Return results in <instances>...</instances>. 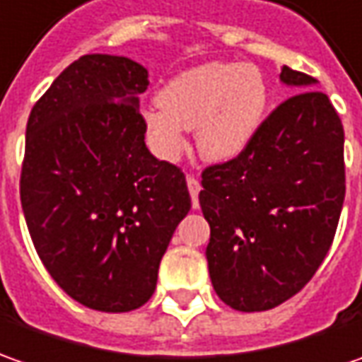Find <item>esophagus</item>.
<instances>
[{"mask_svg": "<svg viewBox=\"0 0 362 362\" xmlns=\"http://www.w3.org/2000/svg\"><path fill=\"white\" fill-rule=\"evenodd\" d=\"M186 184H188V192H190V196H192V204L198 206V194H200V180L196 178V176H188L186 178Z\"/></svg>", "mask_w": 362, "mask_h": 362, "instance_id": "obj_1", "label": "esophagus"}]
</instances>
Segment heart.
<instances>
[{
    "instance_id": "obj_1",
    "label": "heart",
    "mask_w": 362,
    "mask_h": 362,
    "mask_svg": "<svg viewBox=\"0 0 362 362\" xmlns=\"http://www.w3.org/2000/svg\"><path fill=\"white\" fill-rule=\"evenodd\" d=\"M158 106L144 112V130L162 160H178L186 150L184 130H196L206 162H228L260 130L268 88L255 66L212 62L172 78L160 90Z\"/></svg>"
}]
</instances>
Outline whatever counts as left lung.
<instances>
[{"label": "left lung", "mask_w": 362, "mask_h": 362, "mask_svg": "<svg viewBox=\"0 0 362 362\" xmlns=\"http://www.w3.org/2000/svg\"><path fill=\"white\" fill-rule=\"evenodd\" d=\"M296 90L243 154L202 172L208 270L222 303L243 313L282 305L329 252L344 202V132L317 80L284 66Z\"/></svg>", "instance_id": "left-lung-1"}]
</instances>
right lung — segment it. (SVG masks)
<instances>
[{
    "label": "right lung",
    "instance_id": "1",
    "mask_svg": "<svg viewBox=\"0 0 362 362\" xmlns=\"http://www.w3.org/2000/svg\"><path fill=\"white\" fill-rule=\"evenodd\" d=\"M148 69L90 54L57 76L28 119L21 208L59 288L102 313L140 308L190 210L182 170L150 154L140 98Z\"/></svg>",
    "mask_w": 362,
    "mask_h": 362
}]
</instances>
